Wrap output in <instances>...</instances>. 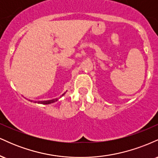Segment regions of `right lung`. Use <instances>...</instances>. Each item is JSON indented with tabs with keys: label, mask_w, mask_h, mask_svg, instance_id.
Instances as JSON below:
<instances>
[{
	"label": "right lung",
	"mask_w": 158,
	"mask_h": 158,
	"mask_svg": "<svg viewBox=\"0 0 158 158\" xmlns=\"http://www.w3.org/2000/svg\"><path fill=\"white\" fill-rule=\"evenodd\" d=\"M63 94V95H64ZM62 95V96H63ZM57 100H59V99L58 98H56V99H51V100H48V101H39V102H35V103H40V104H43V105H48V104H51V103H53L56 102ZM32 102V101H31Z\"/></svg>",
	"instance_id": "add662e5"
}]
</instances>
